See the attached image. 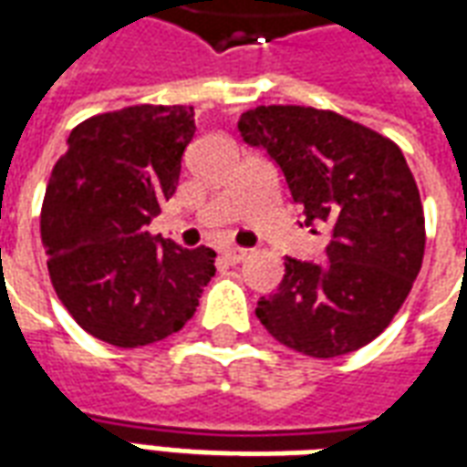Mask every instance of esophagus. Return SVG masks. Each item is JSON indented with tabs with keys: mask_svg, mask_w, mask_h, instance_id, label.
<instances>
[{
	"mask_svg": "<svg viewBox=\"0 0 467 467\" xmlns=\"http://www.w3.org/2000/svg\"><path fill=\"white\" fill-rule=\"evenodd\" d=\"M223 257L227 263H243L244 257H247V250L244 247H224Z\"/></svg>",
	"mask_w": 467,
	"mask_h": 467,
	"instance_id": "34e87169",
	"label": "esophagus"
}]
</instances>
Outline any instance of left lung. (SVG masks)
Here are the masks:
<instances>
[{
  "label": "left lung",
  "mask_w": 467,
  "mask_h": 467,
  "mask_svg": "<svg viewBox=\"0 0 467 467\" xmlns=\"http://www.w3.org/2000/svg\"><path fill=\"white\" fill-rule=\"evenodd\" d=\"M285 174L305 227L327 224L325 263L287 257L280 287L254 315L277 343L337 358L390 325L420 273L425 217L400 147L313 107H254L237 122Z\"/></svg>",
  "instance_id": "obj_1"
}]
</instances>
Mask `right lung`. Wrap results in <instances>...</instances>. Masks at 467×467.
I'll return each mask as SVG.
<instances>
[{
  "label": "right lung",
  "instance_id": "add662e5",
  "mask_svg": "<svg viewBox=\"0 0 467 467\" xmlns=\"http://www.w3.org/2000/svg\"><path fill=\"white\" fill-rule=\"evenodd\" d=\"M192 107L134 105L77 124L57 160L42 244L77 325L102 343L140 348L182 330L214 275V250L144 233L180 184Z\"/></svg>",
  "mask_w": 467,
  "mask_h": 467
}]
</instances>
